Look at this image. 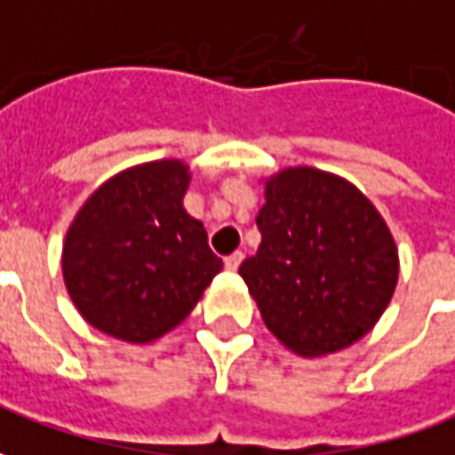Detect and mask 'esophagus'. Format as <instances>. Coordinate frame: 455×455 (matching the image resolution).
I'll return each instance as SVG.
<instances>
[{
    "mask_svg": "<svg viewBox=\"0 0 455 455\" xmlns=\"http://www.w3.org/2000/svg\"><path fill=\"white\" fill-rule=\"evenodd\" d=\"M240 262H243V252H233V255L225 258V269H228V272H235V269L240 267Z\"/></svg>",
    "mask_w": 455,
    "mask_h": 455,
    "instance_id": "obj_1",
    "label": "esophagus"
}]
</instances>
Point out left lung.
<instances>
[{
  "instance_id": "obj_1",
  "label": "left lung",
  "mask_w": 455,
  "mask_h": 455,
  "mask_svg": "<svg viewBox=\"0 0 455 455\" xmlns=\"http://www.w3.org/2000/svg\"><path fill=\"white\" fill-rule=\"evenodd\" d=\"M262 243L240 265L262 322L299 356L359 341L389 307L399 250L371 200L339 175L309 165L265 180Z\"/></svg>"
}]
</instances>
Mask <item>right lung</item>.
Segmentation results:
<instances>
[{
  "instance_id": "1",
  "label": "right lung",
  "mask_w": 455,
  "mask_h": 455,
  "mask_svg": "<svg viewBox=\"0 0 455 455\" xmlns=\"http://www.w3.org/2000/svg\"><path fill=\"white\" fill-rule=\"evenodd\" d=\"M188 163L126 168L96 188L68 225L61 269L78 315L114 339L146 344L193 312L222 259L188 215Z\"/></svg>"
}]
</instances>
